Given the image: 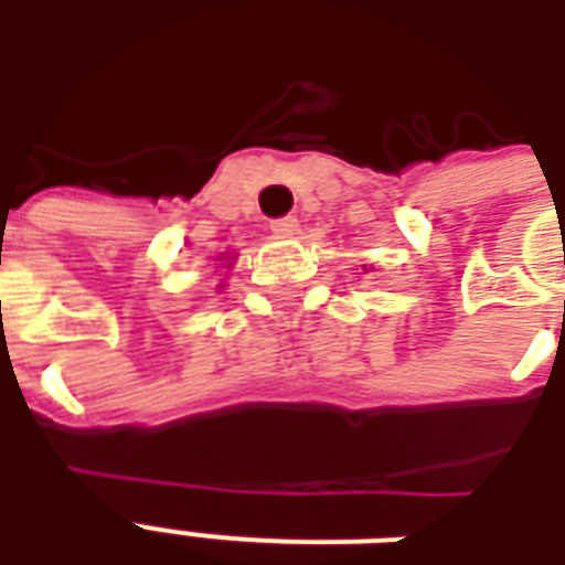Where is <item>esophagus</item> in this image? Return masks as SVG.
<instances>
[{
    "label": "esophagus",
    "instance_id": "esophagus-1",
    "mask_svg": "<svg viewBox=\"0 0 565 565\" xmlns=\"http://www.w3.org/2000/svg\"><path fill=\"white\" fill-rule=\"evenodd\" d=\"M271 233L278 238H290V235L299 233V221L296 217H278V221H271Z\"/></svg>",
    "mask_w": 565,
    "mask_h": 565
}]
</instances>
